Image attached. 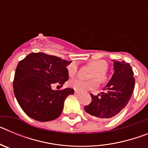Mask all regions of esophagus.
Wrapping results in <instances>:
<instances>
[{
	"label": "esophagus",
	"instance_id": "34e87169",
	"mask_svg": "<svg viewBox=\"0 0 148 148\" xmlns=\"http://www.w3.org/2000/svg\"><path fill=\"white\" fill-rule=\"evenodd\" d=\"M74 94H75V95H81V93H80V92H77V91H75V93H74Z\"/></svg>",
	"mask_w": 148,
	"mask_h": 148
}]
</instances>
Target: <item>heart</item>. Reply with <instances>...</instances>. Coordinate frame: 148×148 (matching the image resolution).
I'll return each mask as SVG.
<instances>
[{"label": "heart", "instance_id": "1", "mask_svg": "<svg viewBox=\"0 0 148 148\" xmlns=\"http://www.w3.org/2000/svg\"><path fill=\"white\" fill-rule=\"evenodd\" d=\"M91 67L93 68L95 70L92 75V78H98L101 82H104L106 79L105 73L108 70V64L104 60H95V61H90L89 63ZM68 74L71 77L76 75L78 72V67L75 63H72L67 66ZM69 85L70 87L74 89L78 92H83L87 90H93L96 88L99 85V82L95 79H92L90 81H84L79 78L72 79L69 82Z\"/></svg>", "mask_w": 148, "mask_h": 148}]
</instances>
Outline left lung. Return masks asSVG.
<instances>
[{"label":"left lung","instance_id":"left-lung-1","mask_svg":"<svg viewBox=\"0 0 148 148\" xmlns=\"http://www.w3.org/2000/svg\"><path fill=\"white\" fill-rule=\"evenodd\" d=\"M113 61L114 73L103 89L104 92L98 95L90 94L91 103L84 107L87 113L101 119L112 118L126 107L135 85L130 65L124 61Z\"/></svg>","mask_w":148,"mask_h":148}]
</instances>
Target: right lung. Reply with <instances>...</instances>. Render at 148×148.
Instances as JSON below:
<instances>
[{
  "instance_id": "1",
  "label": "right lung",
  "mask_w": 148,
  "mask_h": 148,
  "mask_svg": "<svg viewBox=\"0 0 148 148\" xmlns=\"http://www.w3.org/2000/svg\"><path fill=\"white\" fill-rule=\"evenodd\" d=\"M71 61L43 53H32L18 64L13 81L15 98L21 108L30 118L49 121L59 117L64 103L74 90H54L69 78L66 66Z\"/></svg>"
}]
</instances>
